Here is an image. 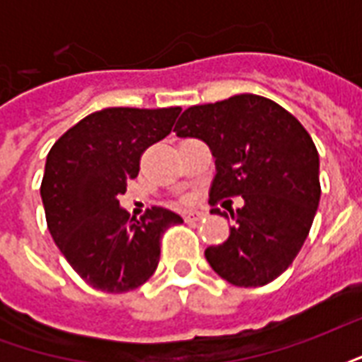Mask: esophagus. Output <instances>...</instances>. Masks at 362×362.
<instances>
[{"label": "esophagus", "instance_id": "1", "mask_svg": "<svg viewBox=\"0 0 362 362\" xmlns=\"http://www.w3.org/2000/svg\"><path fill=\"white\" fill-rule=\"evenodd\" d=\"M202 217H204V213H202V211H189V213H186V215H184V219L188 221V223H192V221H199Z\"/></svg>", "mask_w": 362, "mask_h": 362}]
</instances>
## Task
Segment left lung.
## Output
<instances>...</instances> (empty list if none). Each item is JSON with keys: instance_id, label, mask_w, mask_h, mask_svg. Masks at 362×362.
I'll return each mask as SVG.
<instances>
[{"instance_id": "8db88e82", "label": "left lung", "mask_w": 362, "mask_h": 362, "mask_svg": "<svg viewBox=\"0 0 362 362\" xmlns=\"http://www.w3.org/2000/svg\"><path fill=\"white\" fill-rule=\"evenodd\" d=\"M178 137L207 143L215 157L211 204L243 196L228 213L235 225L205 258L236 287H262L285 272L308 236L320 204V158L303 124L266 96L235 95L189 106L174 126Z\"/></svg>"}]
</instances>
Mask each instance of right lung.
Wrapping results in <instances>:
<instances>
[{"label": "right lung", "instance_id": "1", "mask_svg": "<svg viewBox=\"0 0 362 362\" xmlns=\"http://www.w3.org/2000/svg\"><path fill=\"white\" fill-rule=\"evenodd\" d=\"M180 106L104 108L69 127L46 157V223L69 266L104 293L134 291L155 273L160 236L182 223L165 207L135 219L119 207L143 151L170 134Z\"/></svg>", "mask_w": 362, "mask_h": 362}]
</instances>
